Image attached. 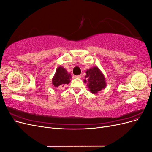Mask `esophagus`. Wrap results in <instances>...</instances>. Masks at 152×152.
<instances>
[{
	"label": "esophagus",
	"instance_id": "esophagus-1",
	"mask_svg": "<svg viewBox=\"0 0 152 152\" xmlns=\"http://www.w3.org/2000/svg\"><path fill=\"white\" fill-rule=\"evenodd\" d=\"M73 79H76V78H81L80 75H73Z\"/></svg>",
	"mask_w": 152,
	"mask_h": 152
}]
</instances>
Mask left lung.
Segmentation results:
<instances>
[{
  "mask_svg": "<svg viewBox=\"0 0 152 152\" xmlns=\"http://www.w3.org/2000/svg\"><path fill=\"white\" fill-rule=\"evenodd\" d=\"M86 73V79L84 80V83H87V86L91 93H98V91L104 89L107 86L104 75L98 67H92L87 70Z\"/></svg>",
  "mask_w": 152,
  "mask_h": 152,
  "instance_id": "1",
  "label": "left lung"
}]
</instances>
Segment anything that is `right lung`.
<instances>
[{
    "label": "right lung",
    "mask_w": 152,
    "mask_h": 152,
    "mask_svg": "<svg viewBox=\"0 0 152 152\" xmlns=\"http://www.w3.org/2000/svg\"><path fill=\"white\" fill-rule=\"evenodd\" d=\"M72 76L65 68L59 66L56 70V73L52 79V84L55 87H63L70 82Z\"/></svg>",
    "instance_id": "1"
}]
</instances>
